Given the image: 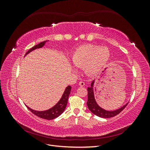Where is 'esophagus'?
I'll list each match as a JSON object with an SVG mask.
<instances>
[{
    "label": "esophagus",
    "instance_id": "esophagus-1",
    "mask_svg": "<svg viewBox=\"0 0 150 150\" xmlns=\"http://www.w3.org/2000/svg\"><path fill=\"white\" fill-rule=\"evenodd\" d=\"M84 85H85V83L84 82H83V81H81V82L79 83V86H81V87H83V86H84Z\"/></svg>",
    "mask_w": 150,
    "mask_h": 150
}]
</instances>
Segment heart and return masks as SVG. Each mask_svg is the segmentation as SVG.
Masks as SVG:
<instances>
[{
	"label": "heart",
	"mask_w": 150,
	"mask_h": 150,
	"mask_svg": "<svg viewBox=\"0 0 150 150\" xmlns=\"http://www.w3.org/2000/svg\"><path fill=\"white\" fill-rule=\"evenodd\" d=\"M110 58V51L106 47L87 44L77 48L71 57L75 66L83 68L90 77L98 75L105 67Z\"/></svg>",
	"instance_id": "b5f03b06"
}]
</instances>
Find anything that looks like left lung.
I'll list each match as a JSON object with an SVG mask.
<instances>
[{
  "mask_svg": "<svg viewBox=\"0 0 150 150\" xmlns=\"http://www.w3.org/2000/svg\"><path fill=\"white\" fill-rule=\"evenodd\" d=\"M95 83V80L92 81L90 87L88 88V102L87 105L88 109L91 111V112H93L94 115H96L99 117H103V118H109V117H111L113 116H115L117 115H118L120 112H121L122 110H124L125 107L127 106L128 103L125 104V105L122 107L117 109L116 110L113 111H108L104 110L101 107L99 106L94 97V86Z\"/></svg>",
  "mask_w": 150,
  "mask_h": 150,
  "instance_id": "1",
  "label": "left lung"
}]
</instances>
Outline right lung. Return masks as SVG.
<instances>
[{
    "label": "right lung",
    "mask_w": 150,
    "mask_h": 150,
    "mask_svg": "<svg viewBox=\"0 0 150 150\" xmlns=\"http://www.w3.org/2000/svg\"><path fill=\"white\" fill-rule=\"evenodd\" d=\"M47 41L48 40L43 41L42 42L38 44V45H36V46H34L33 47H32L31 49H30L29 50L28 52H26L25 56L28 55L29 53L34 51V50H35V49L42 48ZM71 86H67L64 90V93L62 94V97L59 99V101L53 107L49 109V110H47L40 111H36V110H33V109L30 108L28 106H26L33 113V114L40 117V118L45 119V120H49L55 119L58 116H59L62 114V113L64 112L65 108L67 106L68 98H69V96L71 93Z\"/></svg>",
    "instance_id": "obj_1"
}]
</instances>
